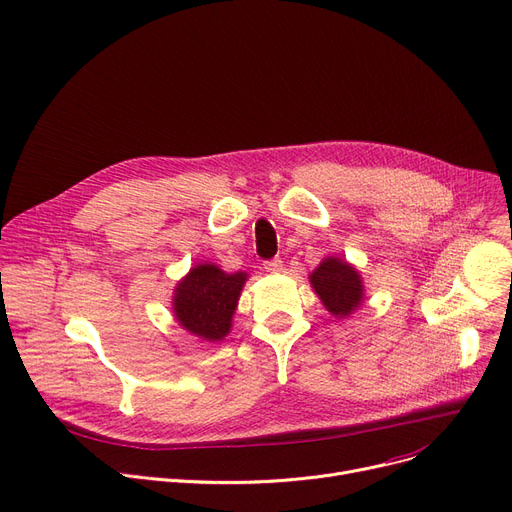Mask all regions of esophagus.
<instances>
[{
    "instance_id": "obj_1",
    "label": "esophagus",
    "mask_w": 512,
    "mask_h": 512,
    "mask_svg": "<svg viewBox=\"0 0 512 512\" xmlns=\"http://www.w3.org/2000/svg\"><path fill=\"white\" fill-rule=\"evenodd\" d=\"M264 268H266V273H279V270H283V260L281 258L266 260Z\"/></svg>"
}]
</instances>
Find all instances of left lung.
<instances>
[{
	"instance_id": "8db88e82",
	"label": "left lung",
	"mask_w": 512,
	"mask_h": 512,
	"mask_svg": "<svg viewBox=\"0 0 512 512\" xmlns=\"http://www.w3.org/2000/svg\"><path fill=\"white\" fill-rule=\"evenodd\" d=\"M310 285L324 308L337 318H347L364 302V283L357 268L335 256H328L318 264L310 275Z\"/></svg>"
}]
</instances>
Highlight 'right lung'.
<instances>
[{
    "mask_svg": "<svg viewBox=\"0 0 512 512\" xmlns=\"http://www.w3.org/2000/svg\"><path fill=\"white\" fill-rule=\"evenodd\" d=\"M248 275L225 273L217 264H196L177 283L173 314L179 326L204 341H221L231 330V318Z\"/></svg>",
    "mask_w": 512,
    "mask_h": 512,
    "instance_id": "1",
    "label": "right lung"
}]
</instances>
